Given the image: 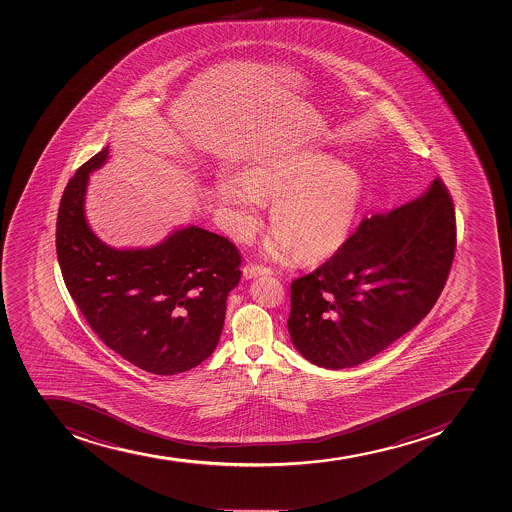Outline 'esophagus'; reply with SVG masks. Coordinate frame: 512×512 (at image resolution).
Instances as JSON below:
<instances>
[{
	"label": "esophagus",
	"mask_w": 512,
	"mask_h": 512,
	"mask_svg": "<svg viewBox=\"0 0 512 512\" xmlns=\"http://www.w3.org/2000/svg\"><path fill=\"white\" fill-rule=\"evenodd\" d=\"M265 273H270V268L257 265V263H247L244 267L245 278H255L258 275H265Z\"/></svg>",
	"instance_id": "obj_1"
}]
</instances>
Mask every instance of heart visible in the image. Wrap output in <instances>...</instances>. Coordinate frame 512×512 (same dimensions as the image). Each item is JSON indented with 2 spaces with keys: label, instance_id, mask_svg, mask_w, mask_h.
Returning a JSON list of instances; mask_svg holds the SVG:
<instances>
[{
  "label": "heart",
  "instance_id": "heart-1",
  "mask_svg": "<svg viewBox=\"0 0 512 512\" xmlns=\"http://www.w3.org/2000/svg\"><path fill=\"white\" fill-rule=\"evenodd\" d=\"M215 192L235 239L254 237L263 202L273 200L270 224L275 230L267 254L278 262L297 254L318 262L345 244L363 199V177L327 152H298L252 167L244 181L224 177Z\"/></svg>",
  "mask_w": 512,
  "mask_h": 512
}]
</instances>
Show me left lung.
<instances>
[{"label": "left lung", "instance_id": "8db88e82", "mask_svg": "<svg viewBox=\"0 0 512 512\" xmlns=\"http://www.w3.org/2000/svg\"><path fill=\"white\" fill-rule=\"evenodd\" d=\"M454 250L453 199L434 179L419 199L361 220L333 257L293 280V345L328 370L365 363L431 312Z\"/></svg>", "mask_w": 512, "mask_h": 512}]
</instances>
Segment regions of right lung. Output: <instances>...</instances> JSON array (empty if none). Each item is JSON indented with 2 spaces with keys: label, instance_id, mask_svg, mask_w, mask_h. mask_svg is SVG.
Returning <instances> with one entry per match:
<instances>
[{
  "label": "right lung",
  "instance_id": "right-lung-1",
  "mask_svg": "<svg viewBox=\"0 0 512 512\" xmlns=\"http://www.w3.org/2000/svg\"><path fill=\"white\" fill-rule=\"evenodd\" d=\"M109 149L79 167L64 189L56 254L69 295L89 327L124 360L154 375H177L214 353L227 297L240 282L239 250L189 225L149 249H112L84 215L89 174Z\"/></svg>",
  "mask_w": 512,
  "mask_h": 512
}]
</instances>
